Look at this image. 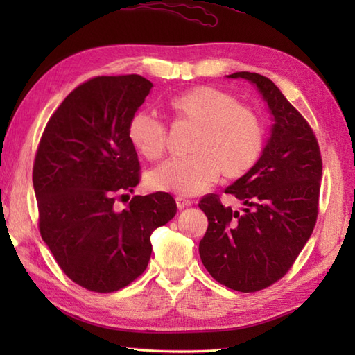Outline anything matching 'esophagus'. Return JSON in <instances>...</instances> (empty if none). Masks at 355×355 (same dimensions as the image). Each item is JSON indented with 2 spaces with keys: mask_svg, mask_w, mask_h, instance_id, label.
Wrapping results in <instances>:
<instances>
[{
  "mask_svg": "<svg viewBox=\"0 0 355 355\" xmlns=\"http://www.w3.org/2000/svg\"><path fill=\"white\" fill-rule=\"evenodd\" d=\"M175 201H177V207H178V209L189 207V206L192 205V201H191V200L183 198V197H177V198H175Z\"/></svg>",
  "mask_w": 355,
  "mask_h": 355,
  "instance_id": "esophagus-1",
  "label": "esophagus"
}]
</instances>
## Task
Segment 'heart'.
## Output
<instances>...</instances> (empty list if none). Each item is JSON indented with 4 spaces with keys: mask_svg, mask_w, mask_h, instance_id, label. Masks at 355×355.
Wrapping results in <instances>:
<instances>
[{
    "mask_svg": "<svg viewBox=\"0 0 355 355\" xmlns=\"http://www.w3.org/2000/svg\"><path fill=\"white\" fill-rule=\"evenodd\" d=\"M180 123L195 128L191 155L171 158L150 173L154 189L198 195L224 172L238 178L258 163L263 148L262 120L253 108L215 87H197L171 101ZM128 139L148 160H160L168 145V128L155 112L139 110L128 122Z\"/></svg>",
    "mask_w": 355,
    "mask_h": 355,
    "instance_id": "1",
    "label": "heart"
}]
</instances>
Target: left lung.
Masks as SVG:
<instances>
[{
    "label": "left lung",
    "instance_id": "obj_1",
    "mask_svg": "<svg viewBox=\"0 0 355 355\" xmlns=\"http://www.w3.org/2000/svg\"><path fill=\"white\" fill-rule=\"evenodd\" d=\"M229 78L258 87L275 123L258 163L224 191L243 201L244 212L223 206L216 193L200 200L209 220L200 256L215 281L254 293L284 277L311 236L322 157L311 126L268 78L248 71Z\"/></svg>",
    "mask_w": 355,
    "mask_h": 355
}]
</instances>
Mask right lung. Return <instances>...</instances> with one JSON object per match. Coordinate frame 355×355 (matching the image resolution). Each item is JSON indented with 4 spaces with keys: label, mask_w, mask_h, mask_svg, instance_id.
<instances>
[{
    "label": "right lung",
    "mask_w": 355,
    "mask_h": 355,
    "mask_svg": "<svg viewBox=\"0 0 355 355\" xmlns=\"http://www.w3.org/2000/svg\"><path fill=\"white\" fill-rule=\"evenodd\" d=\"M153 84L139 74L97 76L76 87L53 112L33 163L40 232L73 282L112 293L146 270L150 233L177 214L172 195H135L140 163L128 122Z\"/></svg>",
    "instance_id": "right-lung-1"
}]
</instances>
